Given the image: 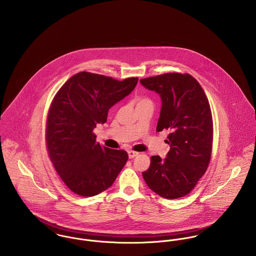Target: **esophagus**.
<instances>
[{"mask_svg": "<svg viewBox=\"0 0 256 256\" xmlns=\"http://www.w3.org/2000/svg\"><path fill=\"white\" fill-rule=\"evenodd\" d=\"M139 152H134V150H128V156L130 158H134L136 156H138Z\"/></svg>", "mask_w": 256, "mask_h": 256, "instance_id": "esophagus-1", "label": "esophagus"}]
</instances>
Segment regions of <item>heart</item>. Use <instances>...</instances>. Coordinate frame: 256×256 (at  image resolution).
I'll return each instance as SVG.
<instances>
[{
  "label": "heart",
  "instance_id": "obj_1",
  "mask_svg": "<svg viewBox=\"0 0 256 256\" xmlns=\"http://www.w3.org/2000/svg\"><path fill=\"white\" fill-rule=\"evenodd\" d=\"M152 104V102L148 98H138L137 100V106H142V104Z\"/></svg>",
  "mask_w": 256,
  "mask_h": 256
}]
</instances>
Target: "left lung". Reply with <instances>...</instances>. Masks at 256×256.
I'll return each mask as SVG.
<instances>
[{"mask_svg":"<svg viewBox=\"0 0 256 256\" xmlns=\"http://www.w3.org/2000/svg\"><path fill=\"white\" fill-rule=\"evenodd\" d=\"M140 82L162 100L156 131L170 132L166 158L152 156L143 178L160 197L180 198L191 192L210 162L213 121L209 102L199 82L188 74H164Z\"/></svg>","mask_w":256,"mask_h":256,"instance_id":"8db88e82","label":"left lung"}]
</instances>
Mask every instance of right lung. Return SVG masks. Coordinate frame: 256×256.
I'll return each instance as SVG.
<instances>
[{
  "label": "right lung",
  "mask_w": 256,
  "mask_h": 256,
  "mask_svg": "<svg viewBox=\"0 0 256 256\" xmlns=\"http://www.w3.org/2000/svg\"><path fill=\"white\" fill-rule=\"evenodd\" d=\"M138 78L117 80L80 72L56 94L47 118L46 143L61 180L74 193L90 197L106 190L128 160V154L96 142L94 129L108 110L129 96Z\"/></svg>",
  "instance_id": "1"
}]
</instances>
